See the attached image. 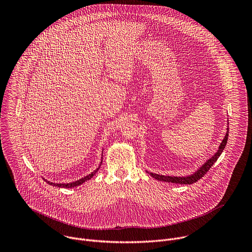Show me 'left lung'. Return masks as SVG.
<instances>
[{"instance_id": "8db88e82", "label": "left lung", "mask_w": 252, "mask_h": 252, "mask_svg": "<svg viewBox=\"0 0 252 252\" xmlns=\"http://www.w3.org/2000/svg\"><path fill=\"white\" fill-rule=\"evenodd\" d=\"M228 127H227V131L226 134L224 136V138L222 139L220 146L218 150V152L214 154V156H212L209 159H207L194 173L189 174V176H170V175H162V174H157L154 172H149L154 178L158 179V181H161V182H165V183H172V184H178V185H192L193 183H196L198 179H200L208 170L209 168L214 164V162L218 160V158L220 157L221 153L223 152L226 143H227V138H228Z\"/></svg>"}]
</instances>
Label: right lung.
<instances>
[{"mask_svg": "<svg viewBox=\"0 0 252 252\" xmlns=\"http://www.w3.org/2000/svg\"><path fill=\"white\" fill-rule=\"evenodd\" d=\"M102 160V159H101ZM101 165V161H100V164L98 165V167L95 169V170H94L93 172H91L90 174H88V175H86L85 177H82V178H80L79 181H76V182H73V183H68V184H55V183H51V182H49V181H47V179H45V181L49 184V185H51V186H53V187H58V188H64V189H71V188H75V187H79V186H81V185H83L84 183H86L87 181H89V179H91L96 172H97V170L99 169V166Z\"/></svg>", "mask_w": 252, "mask_h": 252, "instance_id": "obj_1", "label": "right lung"}]
</instances>
